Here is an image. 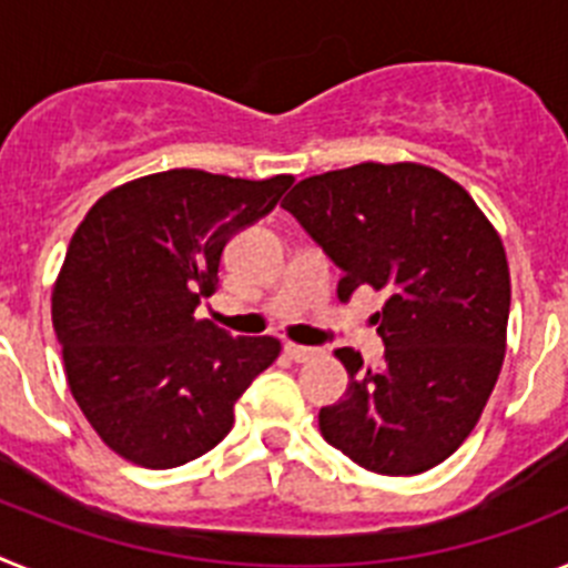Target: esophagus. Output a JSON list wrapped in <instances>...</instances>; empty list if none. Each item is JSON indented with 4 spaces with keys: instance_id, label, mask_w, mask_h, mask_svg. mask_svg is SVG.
Returning a JSON list of instances; mask_svg holds the SVG:
<instances>
[{
    "instance_id": "esophagus-1",
    "label": "esophagus",
    "mask_w": 568,
    "mask_h": 568,
    "mask_svg": "<svg viewBox=\"0 0 568 568\" xmlns=\"http://www.w3.org/2000/svg\"><path fill=\"white\" fill-rule=\"evenodd\" d=\"M284 353H287L295 364H304V361L321 355V349L318 346H304V344H293V341H287V344H284Z\"/></svg>"
}]
</instances>
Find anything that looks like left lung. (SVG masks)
I'll list each match as a JSON object with an SVG mask.
<instances>
[{
	"label": "left lung",
	"mask_w": 568,
	"mask_h": 568,
	"mask_svg": "<svg viewBox=\"0 0 568 568\" xmlns=\"http://www.w3.org/2000/svg\"><path fill=\"white\" fill-rule=\"evenodd\" d=\"M281 207L341 270L338 298L386 290L384 364L341 346L349 384L321 435L378 475L433 469L469 438L500 375L509 324L504 244L440 170L364 162L295 184Z\"/></svg>",
	"instance_id": "left-lung-1"
}]
</instances>
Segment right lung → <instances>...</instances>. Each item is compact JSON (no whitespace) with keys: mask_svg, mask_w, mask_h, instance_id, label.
I'll return each instance as SVG.
<instances>
[{"mask_svg":"<svg viewBox=\"0 0 568 568\" xmlns=\"http://www.w3.org/2000/svg\"><path fill=\"white\" fill-rule=\"evenodd\" d=\"M293 175L264 182L168 170L88 210L53 287L64 375L99 438L148 469L182 466L233 429V406L281 341L195 318L227 241L270 213Z\"/></svg>","mask_w":568,"mask_h":568,"instance_id":"add662e5","label":"right lung"}]
</instances>
